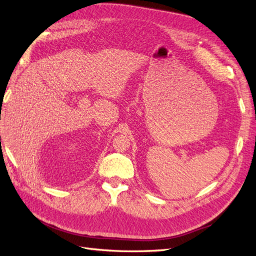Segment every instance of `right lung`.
<instances>
[{
  "instance_id": "1",
  "label": "right lung",
  "mask_w": 256,
  "mask_h": 256,
  "mask_svg": "<svg viewBox=\"0 0 256 256\" xmlns=\"http://www.w3.org/2000/svg\"><path fill=\"white\" fill-rule=\"evenodd\" d=\"M0 138H1V136H0Z\"/></svg>"
}]
</instances>
